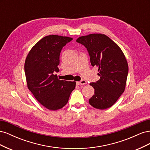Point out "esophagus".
<instances>
[{
	"label": "esophagus",
	"mask_w": 150,
	"mask_h": 150,
	"mask_svg": "<svg viewBox=\"0 0 150 150\" xmlns=\"http://www.w3.org/2000/svg\"><path fill=\"white\" fill-rule=\"evenodd\" d=\"M87 84V82L85 80H81V81H78L77 82V84L78 85H84V84Z\"/></svg>",
	"instance_id": "obj_1"
}]
</instances>
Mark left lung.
<instances>
[{"label": "left lung", "instance_id": "8db88e82", "mask_svg": "<svg viewBox=\"0 0 150 150\" xmlns=\"http://www.w3.org/2000/svg\"><path fill=\"white\" fill-rule=\"evenodd\" d=\"M76 41L87 49L91 64L98 67L100 76L96 83L89 84L94 89V94L89 103L99 110L110 108L125 89L128 65L124 53L105 34H91L79 37Z\"/></svg>", "mask_w": 150, "mask_h": 150}]
</instances>
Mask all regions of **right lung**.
<instances>
[{"label": "right lung", "instance_id": "right-lung-1", "mask_svg": "<svg viewBox=\"0 0 150 150\" xmlns=\"http://www.w3.org/2000/svg\"><path fill=\"white\" fill-rule=\"evenodd\" d=\"M72 38L49 35L40 39L30 49L25 59L24 70L28 88L37 100L49 110L64 107L76 87L75 81L60 80L59 56L62 47Z\"/></svg>", "mask_w": 150, "mask_h": 150}]
</instances>
